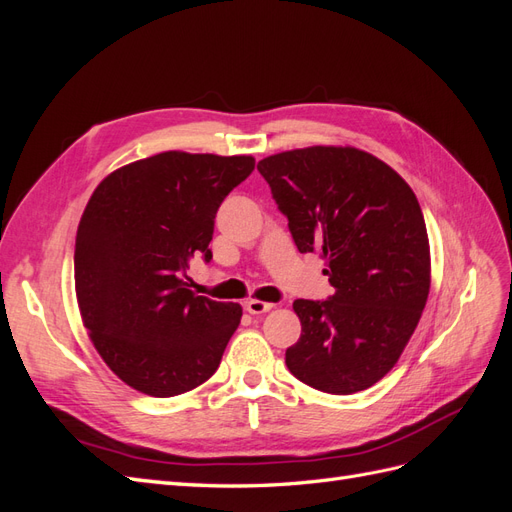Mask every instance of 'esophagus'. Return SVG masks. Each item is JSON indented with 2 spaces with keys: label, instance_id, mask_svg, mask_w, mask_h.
I'll return each instance as SVG.
<instances>
[{
  "label": "esophagus",
  "instance_id": "obj_1",
  "mask_svg": "<svg viewBox=\"0 0 512 512\" xmlns=\"http://www.w3.org/2000/svg\"><path fill=\"white\" fill-rule=\"evenodd\" d=\"M245 309H247V312H250V314H254V316H260V314H267V312H271V309H273V303L252 299V301H247V303H245Z\"/></svg>",
  "mask_w": 512,
  "mask_h": 512
}]
</instances>
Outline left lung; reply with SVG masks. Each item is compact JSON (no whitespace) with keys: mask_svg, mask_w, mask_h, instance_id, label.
<instances>
[{"mask_svg":"<svg viewBox=\"0 0 512 512\" xmlns=\"http://www.w3.org/2000/svg\"><path fill=\"white\" fill-rule=\"evenodd\" d=\"M301 254L316 252L335 288L292 303L299 342L286 350L294 378L352 395L384 378L404 352L429 294V241L410 185L350 147H307L258 162Z\"/></svg>","mask_w":512,"mask_h":512,"instance_id":"left-lung-1","label":"left lung"}]
</instances>
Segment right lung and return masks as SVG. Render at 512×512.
Returning a JSON list of instances; mask_svg holds the SVG:
<instances>
[{
	"mask_svg": "<svg viewBox=\"0 0 512 512\" xmlns=\"http://www.w3.org/2000/svg\"><path fill=\"white\" fill-rule=\"evenodd\" d=\"M250 156L164 151L123 166L91 194L76 232L74 284L91 342L115 374L151 397L196 389L220 367L241 305L188 288L224 198Z\"/></svg>",
	"mask_w": 512,
	"mask_h": 512,
	"instance_id": "obj_1",
	"label": "right lung"
}]
</instances>
